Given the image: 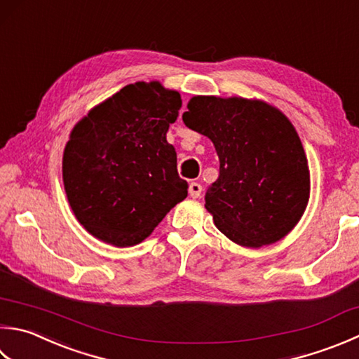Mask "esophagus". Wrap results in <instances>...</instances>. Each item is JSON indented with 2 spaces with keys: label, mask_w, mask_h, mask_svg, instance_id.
Returning <instances> with one entry per match:
<instances>
[{
  "label": "esophagus",
  "mask_w": 359,
  "mask_h": 359,
  "mask_svg": "<svg viewBox=\"0 0 359 359\" xmlns=\"http://www.w3.org/2000/svg\"><path fill=\"white\" fill-rule=\"evenodd\" d=\"M188 193L194 199L199 198V196L202 194V185L198 184V182H191V184H189V188H188Z\"/></svg>",
  "instance_id": "34e87169"
}]
</instances>
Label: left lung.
<instances>
[{"label":"left lung","mask_w":359,"mask_h":359,"mask_svg":"<svg viewBox=\"0 0 359 359\" xmlns=\"http://www.w3.org/2000/svg\"><path fill=\"white\" fill-rule=\"evenodd\" d=\"M182 119L219 157V177L205 193L216 227L245 248L282 240L310 198L308 161L290 119L262 101L216 96H194Z\"/></svg>","instance_id":"obj_1"}]
</instances>
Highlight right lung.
Returning a JSON list of instances; mask_svg holds the SVG:
<instances>
[{
    "label": "right lung",
    "mask_w": 359,
    "mask_h": 359,
    "mask_svg": "<svg viewBox=\"0 0 359 359\" xmlns=\"http://www.w3.org/2000/svg\"><path fill=\"white\" fill-rule=\"evenodd\" d=\"M180 107L177 91L137 82L74 126L63 152V185L91 235L119 248L133 245L187 198L177 154L166 142Z\"/></svg>",
    "instance_id": "1"
}]
</instances>
